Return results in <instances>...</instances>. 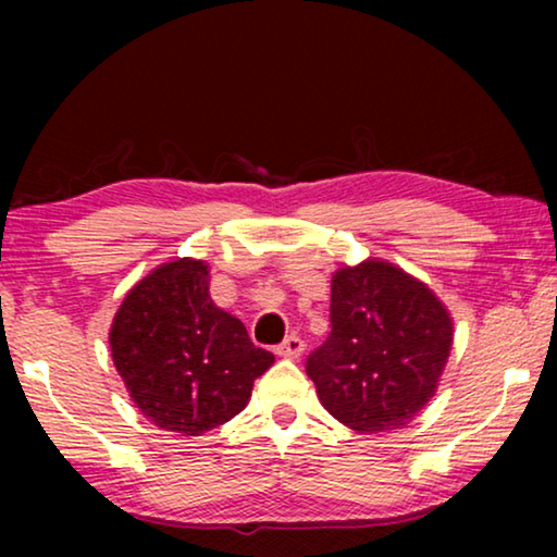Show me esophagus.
Segmentation results:
<instances>
[{"label": "esophagus", "instance_id": "obj_1", "mask_svg": "<svg viewBox=\"0 0 557 557\" xmlns=\"http://www.w3.org/2000/svg\"><path fill=\"white\" fill-rule=\"evenodd\" d=\"M304 352V339L296 337V334H292V337H286L281 345L276 347V355L281 357H292V360H296V357H301Z\"/></svg>", "mask_w": 557, "mask_h": 557}]
</instances>
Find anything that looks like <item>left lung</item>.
<instances>
[{"instance_id": "obj_1", "label": "left lung", "mask_w": 557, "mask_h": 557, "mask_svg": "<svg viewBox=\"0 0 557 557\" xmlns=\"http://www.w3.org/2000/svg\"><path fill=\"white\" fill-rule=\"evenodd\" d=\"M332 332L307 360L319 400L360 433L403 429L436 393L454 342L444 304L398 265L368 258L332 276Z\"/></svg>"}]
</instances>
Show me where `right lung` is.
I'll list each match as a JSON object with an SVG mask.
<instances>
[{
	"mask_svg": "<svg viewBox=\"0 0 557 557\" xmlns=\"http://www.w3.org/2000/svg\"><path fill=\"white\" fill-rule=\"evenodd\" d=\"M111 355L136 408L159 429L200 436L238 416L273 364L210 299L205 261L177 258L141 278L113 317Z\"/></svg>",
	"mask_w": 557,
	"mask_h": 557,
	"instance_id": "right-lung-1",
	"label": "right lung"
}]
</instances>
